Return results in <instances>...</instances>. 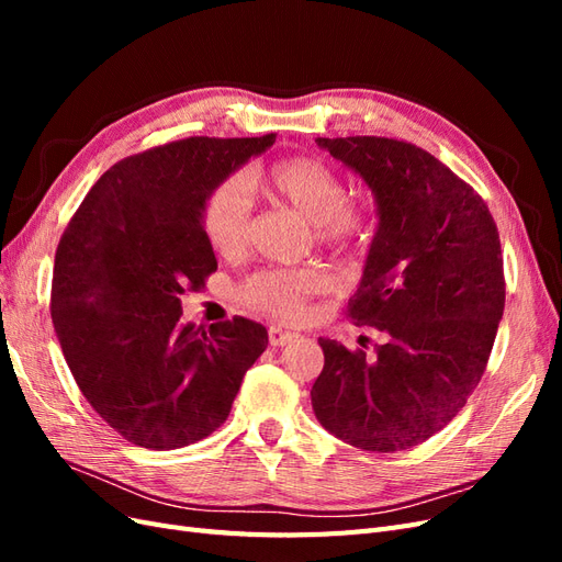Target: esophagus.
<instances>
[{"label":"esophagus","mask_w":562,"mask_h":562,"mask_svg":"<svg viewBox=\"0 0 562 562\" xmlns=\"http://www.w3.org/2000/svg\"><path fill=\"white\" fill-rule=\"evenodd\" d=\"M297 339V333L291 330H281V328H269V345L271 347H285V345H293Z\"/></svg>","instance_id":"1"}]
</instances>
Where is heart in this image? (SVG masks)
<instances>
[{
	"mask_svg": "<svg viewBox=\"0 0 562 562\" xmlns=\"http://www.w3.org/2000/svg\"><path fill=\"white\" fill-rule=\"evenodd\" d=\"M262 192L295 209L314 223L316 241L345 258L363 255L375 234V211L361 196L347 194V180L335 166L316 157H288L271 164L262 176ZM203 234L209 246L236 258L250 241L252 206L246 187L229 178L220 182L203 206ZM328 288L318 267L262 269L241 283V300L279 321H300L307 302Z\"/></svg>",
	"mask_w": 562,
	"mask_h": 562,
	"instance_id": "obj_1",
	"label": "heart"
}]
</instances>
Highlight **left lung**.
I'll return each mask as SVG.
<instances>
[{"instance_id":"left-lung-1","label":"left lung","mask_w":562,"mask_h":562,"mask_svg":"<svg viewBox=\"0 0 562 562\" xmlns=\"http://www.w3.org/2000/svg\"><path fill=\"white\" fill-rule=\"evenodd\" d=\"M316 143L375 192L380 225L347 316L386 342L368 356L318 339L314 413L353 448L407 450L452 422L487 368L506 300L499 232L483 196L427 149L382 135Z\"/></svg>"}]
</instances>
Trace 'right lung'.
<instances>
[{"label": "right lung", "instance_id": "obj_1", "mask_svg": "<svg viewBox=\"0 0 562 562\" xmlns=\"http://www.w3.org/2000/svg\"><path fill=\"white\" fill-rule=\"evenodd\" d=\"M260 138L194 135L116 161L67 223L50 318L83 398L128 443L176 450L229 417L267 330L244 316L209 330L180 321V295L217 269L203 206Z\"/></svg>", "mask_w": 562, "mask_h": 562}]
</instances>
